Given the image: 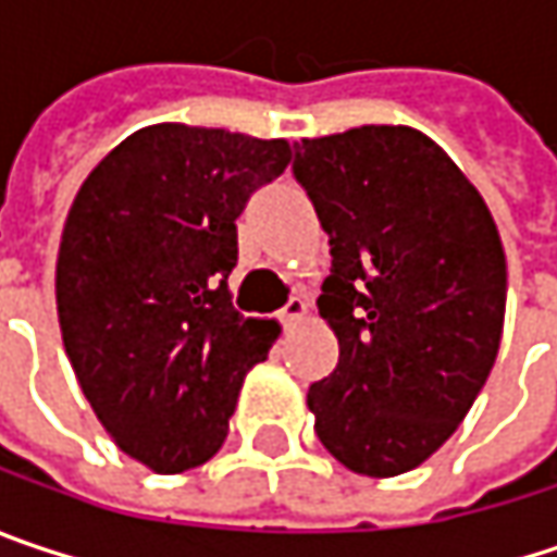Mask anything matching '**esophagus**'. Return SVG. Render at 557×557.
<instances>
[{"instance_id": "1", "label": "esophagus", "mask_w": 557, "mask_h": 557, "mask_svg": "<svg viewBox=\"0 0 557 557\" xmlns=\"http://www.w3.org/2000/svg\"><path fill=\"white\" fill-rule=\"evenodd\" d=\"M304 313H307V304H304L300 298H292L285 307H282V313H278V317H282V323H288V326H292V323H298Z\"/></svg>"}]
</instances>
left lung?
<instances>
[{
    "instance_id": "8db88e82",
    "label": "left lung",
    "mask_w": 557,
    "mask_h": 557,
    "mask_svg": "<svg viewBox=\"0 0 557 557\" xmlns=\"http://www.w3.org/2000/svg\"><path fill=\"white\" fill-rule=\"evenodd\" d=\"M292 171L333 257L317 304L338 364L307 393L317 437L358 475H403L441 450L495 368L497 224L447 151L409 126L304 139Z\"/></svg>"
}]
</instances>
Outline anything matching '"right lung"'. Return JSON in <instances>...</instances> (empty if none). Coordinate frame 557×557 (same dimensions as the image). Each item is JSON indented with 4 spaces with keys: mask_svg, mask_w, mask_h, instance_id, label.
I'll list each match as a JSON object with an SVG mask.
<instances>
[{
    "mask_svg": "<svg viewBox=\"0 0 557 557\" xmlns=\"http://www.w3.org/2000/svg\"><path fill=\"white\" fill-rule=\"evenodd\" d=\"M292 161L285 139L145 126L82 183L62 227L65 355L116 447L154 472L221 450L240 383L278 338L234 310L237 224Z\"/></svg>",
    "mask_w": 557,
    "mask_h": 557,
    "instance_id": "add662e5",
    "label": "right lung"
}]
</instances>
